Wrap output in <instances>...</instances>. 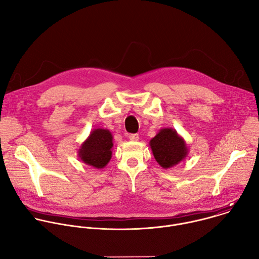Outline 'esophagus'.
Returning a JSON list of instances; mask_svg holds the SVG:
<instances>
[{"mask_svg": "<svg viewBox=\"0 0 259 259\" xmlns=\"http://www.w3.org/2000/svg\"><path fill=\"white\" fill-rule=\"evenodd\" d=\"M129 139L131 141H137L139 139V135L138 134H129Z\"/></svg>", "mask_w": 259, "mask_h": 259, "instance_id": "34e87169", "label": "esophagus"}]
</instances>
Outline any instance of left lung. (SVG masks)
I'll use <instances>...</instances> for the list:
<instances>
[{
  "label": "left lung",
  "mask_w": 259,
  "mask_h": 259,
  "mask_svg": "<svg viewBox=\"0 0 259 259\" xmlns=\"http://www.w3.org/2000/svg\"><path fill=\"white\" fill-rule=\"evenodd\" d=\"M150 146L158 164L169 169L187 158L188 144L173 128H163L151 139Z\"/></svg>",
  "instance_id": "8db88e82"
}]
</instances>
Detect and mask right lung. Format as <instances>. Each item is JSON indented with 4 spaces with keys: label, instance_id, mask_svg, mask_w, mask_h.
I'll list each match as a JSON object with an SVG mask.
<instances>
[{
    "label": "right lung",
    "instance_id": "obj_1",
    "mask_svg": "<svg viewBox=\"0 0 259 259\" xmlns=\"http://www.w3.org/2000/svg\"><path fill=\"white\" fill-rule=\"evenodd\" d=\"M113 135L103 128L93 129L78 150V157L88 166L96 169L104 168L112 159Z\"/></svg>",
    "mask_w": 259,
    "mask_h": 259
}]
</instances>
